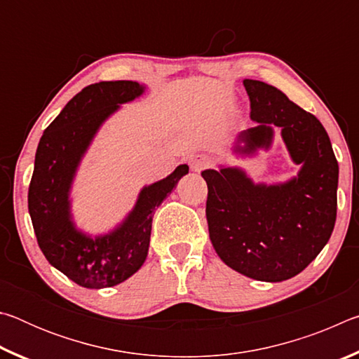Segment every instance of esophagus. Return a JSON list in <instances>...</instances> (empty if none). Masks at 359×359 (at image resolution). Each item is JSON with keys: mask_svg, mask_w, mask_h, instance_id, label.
I'll list each match as a JSON object with an SVG mask.
<instances>
[{"mask_svg": "<svg viewBox=\"0 0 359 359\" xmlns=\"http://www.w3.org/2000/svg\"><path fill=\"white\" fill-rule=\"evenodd\" d=\"M210 163H212V160L208 155H194L190 160V166L194 172H199V171H203V169L209 168Z\"/></svg>", "mask_w": 359, "mask_h": 359, "instance_id": "1", "label": "esophagus"}]
</instances>
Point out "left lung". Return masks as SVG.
<instances>
[{
	"mask_svg": "<svg viewBox=\"0 0 359 359\" xmlns=\"http://www.w3.org/2000/svg\"><path fill=\"white\" fill-rule=\"evenodd\" d=\"M253 128L242 131L236 151L269 147L272 128L282 137L297 177L283 185H255L241 169H208L209 234L218 257L255 280L282 282L299 274L330 241L337 215L339 165L323 125L269 83L245 79Z\"/></svg>",
	"mask_w": 359,
	"mask_h": 359,
	"instance_id": "1",
	"label": "left lung"
}]
</instances>
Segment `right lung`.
I'll use <instances>...</instances> for the list:
<instances>
[{"mask_svg": "<svg viewBox=\"0 0 359 359\" xmlns=\"http://www.w3.org/2000/svg\"><path fill=\"white\" fill-rule=\"evenodd\" d=\"M142 92V85L131 81L88 85L47 126L36 150L28 210L38 245L48 263L85 288L114 287L144 264L155 210L188 172L180 165L166 179L145 187L136 208L111 234L92 239L72 224L68 194L83 151L118 104Z\"/></svg>", "mask_w": 359, "mask_h": 359, "instance_id": "1", "label": "right lung"}]
</instances>
